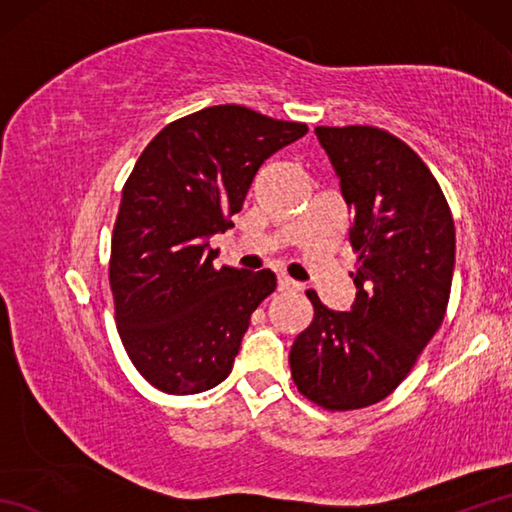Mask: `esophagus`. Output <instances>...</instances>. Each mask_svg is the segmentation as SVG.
<instances>
[{
	"label": "esophagus",
	"mask_w": 512,
	"mask_h": 512,
	"mask_svg": "<svg viewBox=\"0 0 512 512\" xmlns=\"http://www.w3.org/2000/svg\"><path fill=\"white\" fill-rule=\"evenodd\" d=\"M277 286H279V290H281V292H299V290H301V284H299V281L290 279V277H286V275H281V277H279Z\"/></svg>",
	"instance_id": "34e87169"
}]
</instances>
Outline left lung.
Here are the masks:
<instances>
[{
    "mask_svg": "<svg viewBox=\"0 0 512 512\" xmlns=\"http://www.w3.org/2000/svg\"><path fill=\"white\" fill-rule=\"evenodd\" d=\"M341 193L354 211L350 244L356 299L350 312L306 295L314 319L290 350L297 389L328 411L387 398L442 325L455 266L447 198L409 145L369 125L317 127Z\"/></svg>",
    "mask_w": 512,
    "mask_h": 512,
    "instance_id": "obj_1",
    "label": "left lung"
}]
</instances>
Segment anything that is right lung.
<instances>
[{
  "label": "right lung",
  "mask_w": 512,
  "mask_h": 512,
  "mask_svg": "<svg viewBox=\"0 0 512 512\" xmlns=\"http://www.w3.org/2000/svg\"><path fill=\"white\" fill-rule=\"evenodd\" d=\"M308 132L244 105L169 123L136 160L112 233L110 286L129 361L149 385L200 394L231 374L273 270L215 268L213 233L233 226L257 169Z\"/></svg>",
  "instance_id": "obj_1"
}]
</instances>
